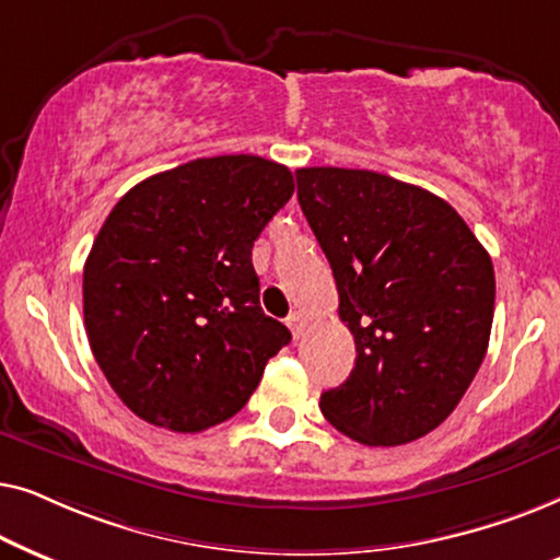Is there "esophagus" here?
<instances>
[{"instance_id":"34e87169","label":"esophagus","mask_w":560,"mask_h":560,"mask_svg":"<svg viewBox=\"0 0 560 560\" xmlns=\"http://www.w3.org/2000/svg\"><path fill=\"white\" fill-rule=\"evenodd\" d=\"M285 324H288L290 331H293L295 339H301L303 331H305V326H308V316H305L303 311H293V313H290V316H288Z\"/></svg>"}]
</instances>
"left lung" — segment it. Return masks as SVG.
Masks as SVG:
<instances>
[{"label": "left lung", "mask_w": 560, "mask_h": 560, "mask_svg": "<svg viewBox=\"0 0 560 560\" xmlns=\"http://www.w3.org/2000/svg\"><path fill=\"white\" fill-rule=\"evenodd\" d=\"M295 180L357 343L354 370L320 395V412L364 446L416 441L454 412L485 362L492 259L431 190L349 167H301Z\"/></svg>", "instance_id": "obj_1"}]
</instances>
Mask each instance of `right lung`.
<instances>
[{"label": "right lung", "mask_w": 560, "mask_h": 560, "mask_svg": "<svg viewBox=\"0 0 560 560\" xmlns=\"http://www.w3.org/2000/svg\"><path fill=\"white\" fill-rule=\"evenodd\" d=\"M295 183L257 155L198 158L137 183L83 267L91 351L135 416L198 433L236 416L290 341L259 308L252 247Z\"/></svg>", "instance_id": "right-lung-1"}]
</instances>
